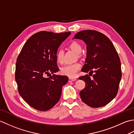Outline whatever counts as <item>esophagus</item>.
<instances>
[{
	"label": "esophagus",
	"mask_w": 134,
	"mask_h": 134,
	"mask_svg": "<svg viewBox=\"0 0 134 134\" xmlns=\"http://www.w3.org/2000/svg\"><path fill=\"white\" fill-rule=\"evenodd\" d=\"M76 80V78H69V82H73Z\"/></svg>",
	"instance_id": "obj_1"
}]
</instances>
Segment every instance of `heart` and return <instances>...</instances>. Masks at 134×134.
<instances>
[{"label": "heart", "instance_id": "b5f03b06", "mask_svg": "<svg viewBox=\"0 0 134 134\" xmlns=\"http://www.w3.org/2000/svg\"><path fill=\"white\" fill-rule=\"evenodd\" d=\"M69 47L71 49L76 53H80L82 51L81 45L76 41H73L71 43ZM56 59L57 62L59 64H62L63 63V52L62 50L57 51L56 53ZM81 64L79 63L67 64L63 67L61 69V72L63 75H66L70 78H74L76 76V74L81 70Z\"/></svg>", "mask_w": 134, "mask_h": 134}]
</instances>
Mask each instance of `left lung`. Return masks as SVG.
I'll return each mask as SVG.
<instances>
[{"label":"left lung","instance_id":"left-lung-1","mask_svg":"<svg viewBox=\"0 0 134 134\" xmlns=\"http://www.w3.org/2000/svg\"><path fill=\"white\" fill-rule=\"evenodd\" d=\"M74 38L82 40L87 45L86 63L81 71L93 76L79 78L86 84L79 93L81 99L92 108L106 105L117 95L122 75L120 60L114 45L105 35L94 30H82Z\"/></svg>","mask_w":134,"mask_h":134}]
</instances>
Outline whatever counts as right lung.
Returning a JSON list of instances; mask_svg holds the SVG:
<instances>
[{
  "label": "right lung",
  "mask_w": 134,
  "mask_h": 134,
  "mask_svg": "<svg viewBox=\"0 0 134 134\" xmlns=\"http://www.w3.org/2000/svg\"><path fill=\"white\" fill-rule=\"evenodd\" d=\"M70 34L46 31L34 34L17 58L15 78L19 94L37 110L46 111L55 106L60 98L63 86L69 81L67 76L54 73L59 70L56 53Z\"/></svg>",
  "instance_id": "right-lung-1"
}]
</instances>
